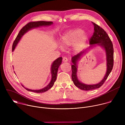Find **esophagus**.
Here are the masks:
<instances>
[{"label": "esophagus", "mask_w": 125, "mask_h": 125, "mask_svg": "<svg viewBox=\"0 0 125 125\" xmlns=\"http://www.w3.org/2000/svg\"><path fill=\"white\" fill-rule=\"evenodd\" d=\"M68 58L66 57H64L63 58V61L64 62H67L68 61Z\"/></svg>", "instance_id": "34e87169"}]
</instances>
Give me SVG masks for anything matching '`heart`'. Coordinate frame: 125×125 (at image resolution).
<instances>
[{
    "mask_svg": "<svg viewBox=\"0 0 125 125\" xmlns=\"http://www.w3.org/2000/svg\"><path fill=\"white\" fill-rule=\"evenodd\" d=\"M87 40V35L83 31L79 28L73 29L66 31L61 38V44L67 47L72 45L74 42V48L76 50H80Z\"/></svg>",
    "mask_w": 125,
    "mask_h": 125,
    "instance_id": "heart-1",
    "label": "heart"
}]
</instances>
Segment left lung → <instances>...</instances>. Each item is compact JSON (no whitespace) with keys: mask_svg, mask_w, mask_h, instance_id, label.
<instances>
[{"mask_svg":"<svg viewBox=\"0 0 125 125\" xmlns=\"http://www.w3.org/2000/svg\"><path fill=\"white\" fill-rule=\"evenodd\" d=\"M94 26V32L93 35L90 39L91 45L98 44L103 46L105 49L107 55V72L104 79L98 83L96 84L87 85L81 83L77 77V60L81 57V56L84 53L81 51L78 54L73 56L72 61L74 64L71 66L72 68V79L74 84L82 90L91 91L101 87L108 78L113 67L114 64V48L113 43L109 37L108 34L100 26L95 23L92 22Z\"/></svg>","mask_w":125,"mask_h":125,"instance_id":"8db88e82","label":"left lung"}]
</instances>
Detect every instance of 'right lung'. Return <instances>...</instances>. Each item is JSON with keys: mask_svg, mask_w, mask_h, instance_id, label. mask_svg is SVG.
<instances>
[{"mask_svg": "<svg viewBox=\"0 0 125 125\" xmlns=\"http://www.w3.org/2000/svg\"><path fill=\"white\" fill-rule=\"evenodd\" d=\"M53 24L52 22L51 21H38V22H30L27 24L25 26H24L20 31H19V33L18 34L16 38L15 39V41L13 42V45H12V51H14L17 44L19 42L21 37L24 35V33H25L27 31L31 30V29L37 28L40 26H48L50 25ZM62 57H59L56 60H55L52 64L51 66V74H52V79L50 82V83H49V84L46 86L45 87L43 88V89L40 90H29V89L25 88V89L28 91L32 92L37 93H42L45 92L47 91L50 88H51L53 85H54V82H55L57 78V72L58 69L60 65H61L62 63Z\"/></svg>", "mask_w": 125, "mask_h": 125, "instance_id": "obj_1", "label": "right lung"}]
</instances>
